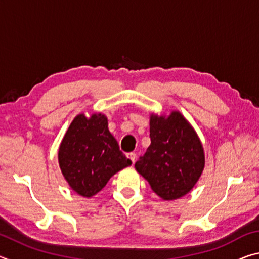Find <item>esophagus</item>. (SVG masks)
<instances>
[{
	"mask_svg": "<svg viewBox=\"0 0 259 259\" xmlns=\"http://www.w3.org/2000/svg\"><path fill=\"white\" fill-rule=\"evenodd\" d=\"M126 156H128V159H130V161H131V163H135V161H136V154L135 153H128V154H126Z\"/></svg>",
	"mask_w": 259,
	"mask_h": 259,
	"instance_id": "esophagus-1",
	"label": "esophagus"
}]
</instances>
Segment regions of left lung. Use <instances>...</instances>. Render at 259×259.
<instances>
[{"label": "left lung", "mask_w": 259, "mask_h": 259, "mask_svg": "<svg viewBox=\"0 0 259 259\" xmlns=\"http://www.w3.org/2000/svg\"><path fill=\"white\" fill-rule=\"evenodd\" d=\"M151 145L135 163L162 200L172 201L190 193L202 175L205 156L194 128L179 111L150 116Z\"/></svg>", "instance_id": "8db88e82"}]
</instances>
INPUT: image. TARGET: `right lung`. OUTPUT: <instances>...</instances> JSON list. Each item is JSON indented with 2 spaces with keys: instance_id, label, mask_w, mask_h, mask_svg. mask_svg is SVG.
Returning <instances> with one entry per match:
<instances>
[{
  "instance_id": "add662e5",
  "label": "right lung",
  "mask_w": 259,
  "mask_h": 259,
  "mask_svg": "<svg viewBox=\"0 0 259 259\" xmlns=\"http://www.w3.org/2000/svg\"><path fill=\"white\" fill-rule=\"evenodd\" d=\"M58 162L68 185L83 198H93L109 178L131 164L109 133L103 113L74 117L59 145Z\"/></svg>"
}]
</instances>
